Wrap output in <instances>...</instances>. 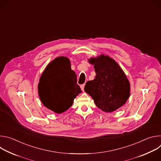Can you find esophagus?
<instances>
[{"label":"esophagus","mask_w":161,"mask_h":161,"mask_svg":"<svg viewBox=\"0 0 161 161\" xmlns=\"http://www.w3.org/2000/svg\"><path fill=\"white\" fill-rule=\"evenodd\" d=\"M85 84H83V85H81V86H80L81 89L82 90V91H84V87H85Z\"/></svg>","instance_id":"esophagus-1"}]
</instances>
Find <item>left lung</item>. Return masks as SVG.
<instances>
[{
	"label": "left lung",
	"instance_id": "8db88e82",
	"mask_svg": "<svg viewBox=\"0 0 161 161\" xmlns=\"http://www.w3.org/2000/svg\"><path fill=\"white\" fill-rule=\"evenodd\" d=\"M88 61L94 65L96 75L94 80L86 83L85 92L104 112L111 113L122 107L130 92L129 81L122 68L114 59L103 54Z\"/></svg>",
	"mask_w": 161,
	"mask_h": 161
}]
</instances>
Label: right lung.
Segmentation results:
<instances>
[{
    "label": "right lung",
    "instance_id": "right-lung-1",
    "mask_svg": "<svg viewBox=\"0 0 161 161\" xmlns=\"http://www.w3.org/2000/svg\"><path fill=\"white\" fill-rule=\"evenodd\" d=\"M81 92L69 59L64 56L48 64L38 83V94L43 105L58 114L69 108Z\"/></svg>",
    "mask_w": 161,
    "mask_h": 161
}]
</instances>
